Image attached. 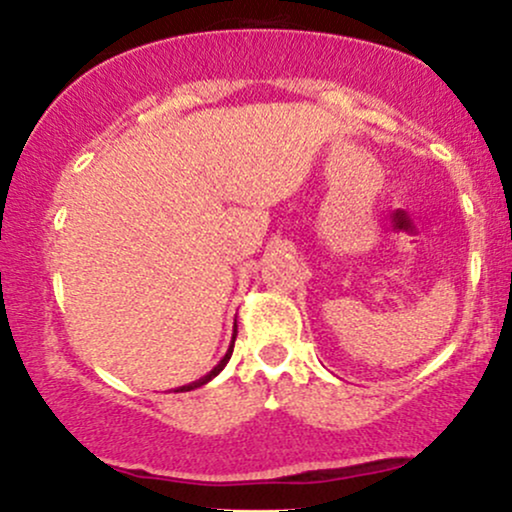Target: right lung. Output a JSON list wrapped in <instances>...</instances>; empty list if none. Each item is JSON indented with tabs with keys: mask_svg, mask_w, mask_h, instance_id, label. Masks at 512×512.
Returning <instances> with one entry per match:
<instances>
[{
	"mask_svg": "<svg viewBox=\"0 0 512 512\" xmlns=\"http://www.w3.org/2000/svg\"><path fill=\"white\" fill-rule=\"evenodd\" d=\"M233 344H236V330H233V337H231V346H228V351H226V356L221 358L219 363H216L214 368L209 370L207 375H204V378H199V380H195V383H187V385H182V387H175V392H190V390H197V387H202V385H207L211 378H216V375L221 373L223 368H226V363H228V358H231V354H233Z\"/></svg>",
	"mask_w": 512,
	"mask_h": 512,
	"instance_id": "1",
	"label": "right lung"
}]
</instances>
